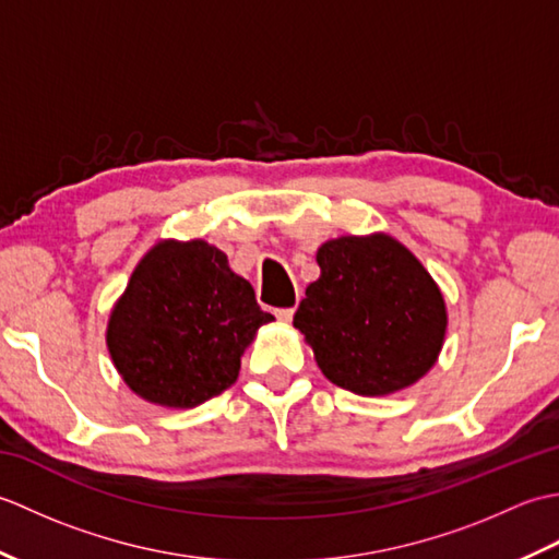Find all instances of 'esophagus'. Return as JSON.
Masks as SVG:
<instances>
[{
	"mask_svg": "<svg viewBox=\"0 0 559 559\" xmlns=\"http://www.w3.org/2000/svg\"><path fill=\"white\" fill-rule=\"evenodd\" d=\"M273 314H276L278 322L288 324L290 319H293V314H295V307H281V310H276V312H273Z\"/></svg>",
	"mask_w": 559,
	"mask_h": 559,
	"instance_id": "esophagus-1",
	"label": "esophagus"
}]
</instances>
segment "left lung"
Returning <instances> with one entry per match:
<instances>
[{"label":"left lung","instance_id":"8db88e82","mask_svg":"<svg viewBox=\"0 0 559 559\" xmlns=\"http://www.w3.org/2000/svg\"><path fill=\"white\" fill-rule=\"evenodd\" d=\"M319 278L293 326L329 382L386 396L430 372L447 334V305L430 273L391 235H343L317 249Z\"/></svg>","mask_w":559,"mask_h":559}]
</instances>
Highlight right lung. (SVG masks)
<instances>
[{
	"mask_svg": "<svg viewBox=\"0 0 559 559\" xmlns=\"http://www.w3.org/2000/svg\"><path fill=\"white\" fill-rule=\"evenodd\" d=\"M269 322L218 247L160 240L115 302L105 341L136 396L194 408L235 384L245 348Z\"/></svg>",
	"mask_w": 559,
	"mask_h": 559,
	"instance_id": "obj_1",
	"label": "right lung"
}]
</instances>
